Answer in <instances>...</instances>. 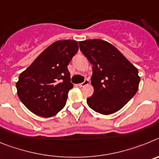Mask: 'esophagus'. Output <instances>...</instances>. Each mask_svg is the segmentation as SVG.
Instances as JSON below:
<instances>
[{"instance_id":"obj_1","label":"esophagus","mask_w":159,"mask_h":159,"mask_svg":"<svg viewBox=\"0 0 159 159\" xmlns=\"http://www.w3.org/2000/svg\"><path fill=\"white\" fill-rule=\"evenodd\" d=\"M88 84H89V80H85L84 82L79 84V86L82 88V87H84V86H86V85H88Z\"/></svg>"}]
</instances>
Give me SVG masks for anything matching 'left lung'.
Listing matches in <instances>:
<instances>
[{"instance_id":"8db88e82","label":"left lung","mask_w":159,"mask_h":159,"mask_svg":"<svg viewBox=\"0 0 159 159\" xmlns=\"http://www.w3.org/2000/svg\"><path fill=\"white\" fill-rule=\"evenodd\" d=\"M83 54L92 64L94 93L88 106L102 115L120 110L139 89L140 77L131 63L111 43L99 39L79 42Z\"/></svg>"}]
</instances>
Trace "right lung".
Wrapping results in <instances>:
<instances>
[{"mask_svg": "<svg viewBox=\"0 0 159 159\" xmlns=\"http://www.w3.org/2000/svg\"><path fill=\"white\" fill-rule=\"evenodd\" d=\"M78 50L75 40H57L20 74L18 97L32 113L51 117L64 108L73 88L67 65Z\"/></svg>", "mask_w": 159, "mask_h": 159, "instance_id": "obj_1", "label": "right lung"}]
</instances>
